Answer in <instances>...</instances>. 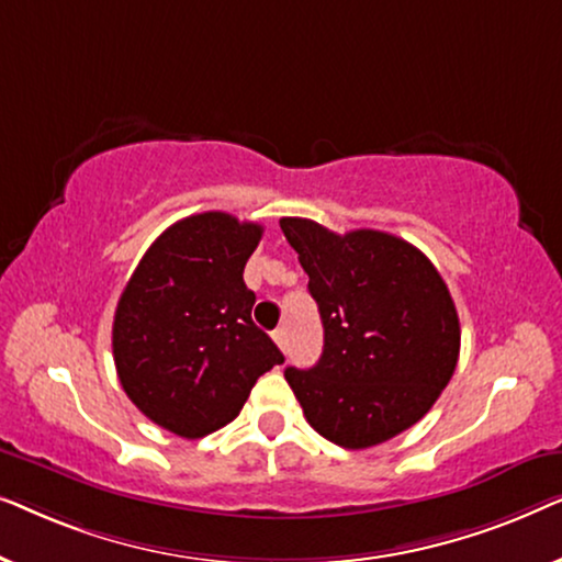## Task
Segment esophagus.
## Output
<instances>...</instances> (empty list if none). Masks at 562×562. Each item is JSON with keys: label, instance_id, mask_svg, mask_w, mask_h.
<instances>
[{"label": "esophagus", "instance_id": "34e87169", "mask_svg": "<svg viewBox=\"0 0 562 562\" xmlns=\"http://www.w3.org/2000/svg\"><path fill=\"white\" fill-rule=\"evenodd\" d=\"M273 340H276V345H279V348H281V350H283V348H286V342H289L286 327H279V329H273Z\"/></svg>", "mask_w": 562, "mask_h": 562}]
</instances>
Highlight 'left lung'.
<instances>
[{
  "label": "left lung",
  "instance_id": "8db88e82",
  "mask_svg": "<svg viewBox=\"0 0 562 562\" xmlns=\"http://www.w3.org/2000/svg\"><path fill=\"white\" fill-rule=\"evenodd\" d=\"M281 229L325 327L317 366L283 373L306 422L348 450L417 425L458 366L460 322L442 276L379 229L337 235L302 217H283Z\"/></svg>",
  "mask_w": 562,
  "mask_h": 562
}]
</instances>
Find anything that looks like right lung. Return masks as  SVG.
I'll return each instance as SVG.
<instances>
[{
	"label": "right lung",
	"instance_id": "obj_1",
	"mask_svg": "<svg viewBox=\"0 0 562 562\" xmlns=\"http://www.w3.org/2000/svg\"><path fill=\"white\" fill-rule=\"evenodd\" d=\"M263 227L227 212L176 222L145 250L122 291L112 352L145 417L196 440L240 414L250 389L283 363L250 312L243 271Z\"/></svg>",
	"mask_w": 562,
	"mask_h": 562
}]
</instances>
